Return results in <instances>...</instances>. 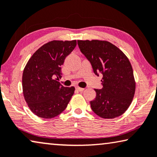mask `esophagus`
<instances>
[{
	"instance_id": "1",
	"label": "esophagus",
	"mask_w": 157,
	"mask_h": 157,
	"mask_svg": "<svg viewBox=\"0 0 157 157\" xmlns=\"http://www.w3.org/2000/svg\"><path fill=\"white\" fill-rule=\"evenodd\" d=\"M76 89L78 90V91H83V90H84V88H80V87H78V86H77V87H76Z\"/></svg>"
}]
</instances>
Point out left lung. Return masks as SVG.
I'll return each instance as SVG.
<instances>
[{"label": "left lung", "instance_id": "obj_1", "mask_svg": "<svg viewBox=\"0 0 157 157\" xmlns=\"http://www.w3.org/2000/svg\"><path fill=\"white\" fill-rule=\"evenodd\" d=\"M80 51L92 66L94 74L103 75L101 89L90 101L92 110L101 117L112 119L123 114L135 92L133 70L128 57L107 41L78 40Z\"/></svg>", "mask_w": 157, "mask_h": 157}]
</instances>
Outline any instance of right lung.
<instances>
[{
    "mask_svg": "<svg viewBox=\"0 0 157 157\" xmlns=\"http://www.w3.org/2000/svg\"><path fill=\"white\" fill-rule=\"evenodd\" d=\"M76 46V40L51 41L29 59L22 74L24 98L32 112L48 119L57 116L67 107L75 88L59 82L62 65Z\"/></svg>",
    "mask_w": 157,
    "mask_h": 157,
    "instance_id": "add662e5",
    "label": "right lung"
}]
</instances>
